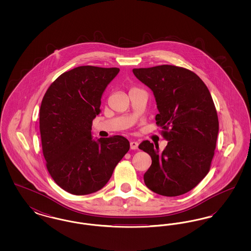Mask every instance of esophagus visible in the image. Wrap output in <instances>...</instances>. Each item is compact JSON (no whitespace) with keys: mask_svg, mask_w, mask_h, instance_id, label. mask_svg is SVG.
Segmentation results:
<instances>
[{"mask_svg":"<svg viewBox=\"0 0 251 251\" xmlns=\"http://www.w3.org/2000/svg\"><path fill=\"white\" fill-rule=\"evenodd\" d=\"M130 148H131V150H137L138 149V143L135 142V141H131Z\"/></svg>","mask_w":251,"mask_h":251,"instance_id":"obj_1","label":"esophagus"}]
</instances>
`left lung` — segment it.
<instances>
[{
	"mask_svg": "<svg viewBox=\"0 0 251 251\" xmlns=\"http://www.w3.org/2000/svg\"><path fill=\"white\" fill-rule=\"evenodd\" d=\"M133 74L153 92L166 149L145 140L138 146L151 157L144 174L148 188L166 197L192 190L208 174L215 155L218 118L211 93L202 80L187 69L162 65L133 69Z\"/></svg>",
	"mask_w": 251,
	"mask_h": 251,
	"instance_id": "obj_1",
	"label": "left lung"
}]
</instances>
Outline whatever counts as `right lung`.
I'll return each instance as SVG.
<instances>
[{"label":"right lung","instance_id":"right-lung-1","mask_svg":"<svg viewBox=\"0 0 251 251\" xmlns=\"http://www.w3.org/2000/svg\"><path fill=\"white\" fill-rule=\"evenodd\" d=\"M118 68L81 66L64 72L49 86L39 110L42 152L52 179L73 195L101 189L130 150L121 136L92 139V121L101 96Z\"/></svg>","mask_w":251,"mask_h":251}]
</instances>
